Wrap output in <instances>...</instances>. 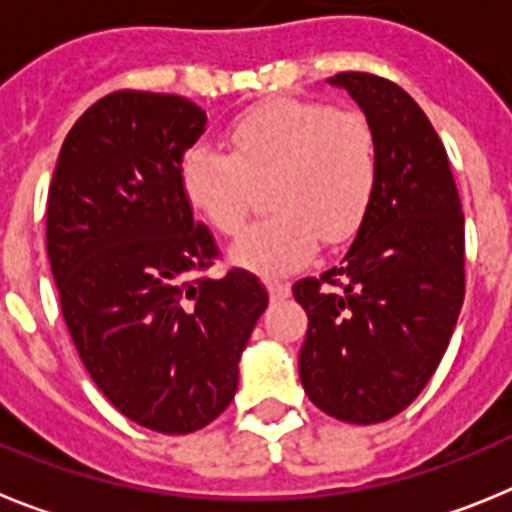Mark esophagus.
Wrapping results in <instances>:
<instances>
[{
	"label": "esophagus",
	"mask_w": 512,
	"mask_h": 512,
	"mask_svg": "<svg viewBox=\"0 0 512 512\" xmlns=\"http://www.w3.org/2000/svg\"><path fill=\"white\" fill-rule=\"evenodd\" d=\"M266 289H269L271 300H284L292 292L289 282H284V279H266Z\"/></svg>",
	"instance_id": "esophagus-1"
}]
</instances>
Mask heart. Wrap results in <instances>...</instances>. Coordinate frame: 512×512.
Segmentation results:
<instances>
[{
    "label": "heart",
    "mask_w": 512,
    "mask_h": 512,
    "mask_svg": "<svg viewBox=\"0 0 512 512\" xmlns=\"http://www.w3.org/2000/svg\"><path fill=\"white\" fill-rule=\"evenodd\" d=\"M228 153H184L189 205L223 235L241 233L253 184L269 187L271 215L235 241L233 259L259 274L295 269L325 243H341L369 210L379 171L377 133L359 110L318 99H274L235 117Z\"/></svg>",
    "instance_id": "obj_1"
}]
</instances>
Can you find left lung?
Here are the masks:
<instances>
[{"instance_id": "obj_1", "label": "left lung", "mask_w": 512, "mask_h": 512, "mask_svg": "<svg viewBox=\"0 0 512 512\" xmlns=\"http://www.w3.org/2000/svg\"><path fill=\"white\" fill-rule=\"evenodd\" d=\"M374 125L379 171L346 256L295 282L307 312L300 379L343 423L402 413L441 364L464 302V212L449 156L418 102L364 71L328 79Z\"/></svg>"}]
</instances>
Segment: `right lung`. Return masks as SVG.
<instances>
[{
    "label": "right lung",
    "mask_w": 512,
    "mask_h": 512,
    "mask_svg": "<svg viewBox=\"0 0 512 512\" xmlns=\"http://www.w3.org/2000/svg\"><path fill=\"white\" fill-rule=\"evenodd\" d=\"M205 125L179 94H107L69 130L48 192L45 248L76 351L125 418L169 436L228 408L269 305L251 271L205 277L220 251L179 179Z\"/></svg>",
    "instance_id": "right-lung-1"
}]
</instances>
